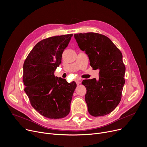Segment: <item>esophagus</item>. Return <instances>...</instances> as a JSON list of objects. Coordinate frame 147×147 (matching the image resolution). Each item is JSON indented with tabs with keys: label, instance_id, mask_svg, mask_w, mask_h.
I'll list each match as a JSON object with an SVG mask.
<instances>
[{
	"label": "esophagus",
	"instance_id": "1",
	"mask_svg": "<svg viewBox=\"0 0 147 147\" xmlns=\"http://www.w3.org/2000/svg\"><path fill=\"white\" fill-rule=\"evenodd\" d=\"M76 84H77V86H78V85L80 84V80H78V79L76 80Z\"/></svg>",
	"mask_w": 147,
	"mask_h": 147
}]
</instances>
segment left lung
I'll return each instance as SVG.
<instances>
[{
	"label": "left lung",
	"mask_w": 147,
	"mask_h": 147,
	"mask_svg": "<svg viewBox=\"0 0 147 147\" xmlns=\"http://www.w3.org/2000/svg\"><path fill=\"white\" fill-rule=\"evenodd\" d=\"M80 49L86 51L93 70H99V80H84L85 100L89 113L95 117L112 112L118 105L125 83V67L120 51L107 36L95 33L74 34Z\"/></svg>",
	"instance_id": "1"
}]
</instances>
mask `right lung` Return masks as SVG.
<instances>
[{
	"instance_id": "right-lung-1",
	"label": "right lung",
	"mask_w": 147,
	"mask_h": 147,
	"mask_svg": "<svg viewBox=\"0 0 147 147\" xmlns=\"http://www.w3.org/2000/svg\"><path fill=\"white\" fill-rule=\"evenodd\" d=\"M72 36H55L39 41L24 63V91L32 107L47 118H63L70 111L76 83H69L66 79L55 77L54 73Z\"/></svg>"
}]
</instances>
